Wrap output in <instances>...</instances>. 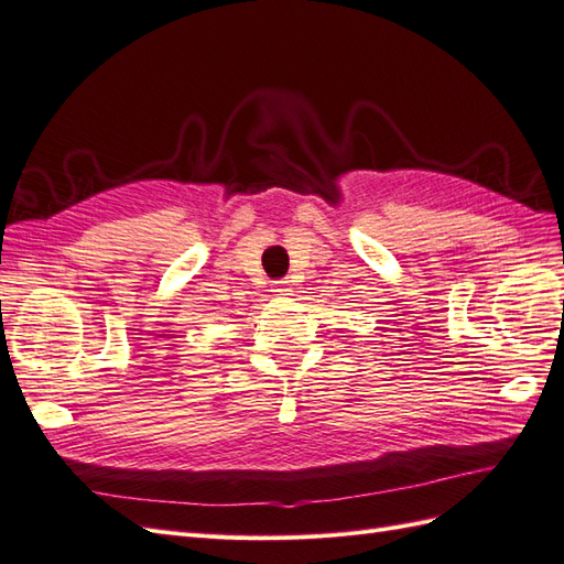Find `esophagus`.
I'll return each mask as SVG.
<instances>
[{
  "mask_svg": "<svg viewBox=\"0 0 564 564\" xmlns=\"http://www.w3.org/2000/svg\"><path fill=\"white\" fill-rule=\"evenodd\" d=\"M273 293H276L279 297H288V295H293V283L288 281V279H283V281H276V283H273Z\"/></svg>",
  "mask_w": 564,
  "mask_h": 564,
  "instance_id": "obj_1",
  "label": "esophagus"
}]
</instances>
